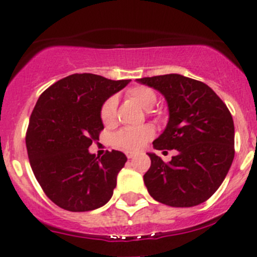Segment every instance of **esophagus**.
<instances>
[{
    "mask_svg": "<svg viewBox=\"0 0 257 257\" xmlns=\"http://www.w3.org/2000/svg\"><path fill=\"white\" fill-rule=\"evenodd\" d=\"M125 155H126V158H128V159H132V158H134V157H136V153L126 152V153H125Z\"/></svg>",
    "mask_w": 257,
    "mask_h": 257,
    "instance_id": "34e87169",
    "label": "esophagus"
}]
</instances>
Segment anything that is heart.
Instances as JSON below:
<instances>
[{
    "mask_svg": "<svg viewBox=\"0 0 257 257\" xmlns=\"http://www.w3.org/2000/svg\"><path fill=\"white\" fill-rule=\"evenodd\" d=\"M126 95L138 103L144 109H150L157 102V94L154 90L145 85H136L126 90ZM116 99L114 97L108 98L100 108V119L104 125H110L115 119ZM154 136V129L150 125L138 126V128L120 129L114 136L113 143L115 147L125 150H138Z\"/></svg>",
    "mask_w": 257,
    "mask_h": 257,
    "instance_id": "1",
    "label": "heart"
}]
</instances>
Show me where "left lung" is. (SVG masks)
I'll list each match as a JSON object with an SVG mask.
<instances>
[{"mask_svg": "<svg viewBox=\"0 0 257 257\" xmlns=\"http://www.w3.org/2000/svg\"><path fill=\"white\" fill-rule=\"evenodd\" d=\"M159 90L169 108V121L153 142L155 149H175L169 163L149 153L144 184L159 203L190 208L219 189L235 155L234 120L226 104L205 83L181 74L137 79Z\"/></svg>", "mask_w": 257, "mask_h": 257, "instance_id": "obj_1", "label": "left lung"}]
</instances>
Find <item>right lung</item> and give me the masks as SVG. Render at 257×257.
Instances as JSON below:
<instances>
[{
  "label": "right lung",
  "instance_id": "obj_1",
  "mask_svg": "<svg viewBox=\"0 0 257 257\" xmlns=\"http://www.w3.org/2000/svg\"><path fill=\"white\" fill-rule=\"evenodd\" d=\"M129 82L76 73L59 79L38 98L26 147L33 174L59 208L89 211L112 198L126 157L112 150L99 158L88 148L104 128L100 119L103 103Z\"/></svg>",
  "mask_w": 257,
  "mask_h": 257
}]
</instances>
